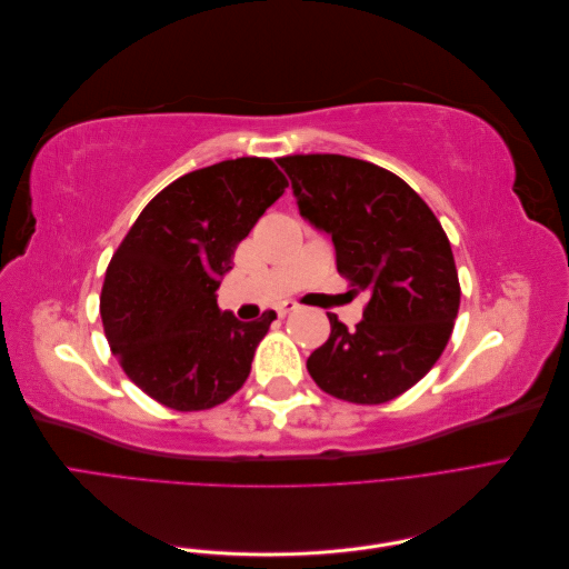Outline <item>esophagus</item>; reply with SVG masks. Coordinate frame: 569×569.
Segmentation results:
<instances>
[{"mask_svg":"<svg viewBox=\"0 0 569 569\" xmlns=\"http://www.w3.org/2000/svg\"><path fill=\"white\" fill-rule=\"evenodd\" d=\"M297 308H299V306H297L295 301H284V303H280V306H278V316H280V318H284V316H289L291 311H297Z\"/></svg>","mask_w":569,"mask_h":569,"instance_id":"34e87169","label":"esophagus"}]
</instances>
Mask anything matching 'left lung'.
I'll return each mask as SVG.
<instances>
[{
    "label": "left lung",
    "instance_id": "left-lung-1",
    "mask_svg": "<svg viewBox=\"0 0 569 569\" xmlns=\"http://www.w3.org/2000/svg\"><path fill=\"white\" fill-rule=\"evenodd\" d=\"M303 220L332 237L337 270L368 306L353 330L327 313L330 339L306 360L316 385L351 403H387L432 370L460 306L453 251L441 222L389 170L308 153L278 161Z\"/></svg>",
    "mask_w": 569,
    "mask_h": 569
}]
</instances>
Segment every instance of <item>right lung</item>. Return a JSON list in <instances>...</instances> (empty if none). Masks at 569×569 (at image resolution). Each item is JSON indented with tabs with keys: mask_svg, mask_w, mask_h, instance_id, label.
I'll return each mask as SVG.
<instances>
[{
	"mask_svg": "<svg viewBox=\"0 0 569 569\" xmlns=\"http://www.w3.org/2000/svg\"><path fill=\"white\" fill-rule=\"evenodd\" d=\"M270 159L220 161L170 182L113 253L101 320L126 375L173 410L213 408L247 382L274 311L253 322L218 308L237 244L284 194Z\"/></svg>",
	"mask_w": 569,
	"mask_h": 569,
	"instance_id": "right-lung-1",
	"label": "right lung"
}]
</instances>
